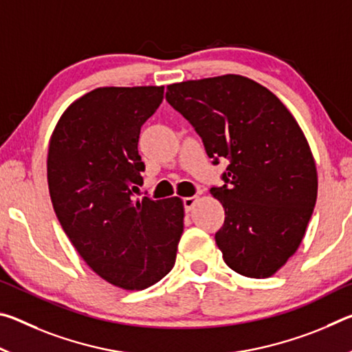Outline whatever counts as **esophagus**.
<instances>
[{
    "instance_id": "obj_1",
    "label": "esophagus",
    "mask_w": 352,
    "mask_h": 352,
    "mask_svg": "<svg viewBox=\"0 0 352 352\" xmlns=\"http://www.w3.org/2000/svg\"><path fill=\"white\" fill-rule=\"evenodd\" d=\"M197 200H199V195H192V197H184V199H183L184 210H186V211L189 212V211L194 208V205L197 204Z\"/></svg>"
}]
</instances>
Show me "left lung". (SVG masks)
<instances>
[{
    "label": "left lung",
    "instance_id": "1",
    "mask_svg": "<svg viewBox=\"0 0 352 352\" xmlns=\"http://www.w3.org/2000/svg\"><path fill=\"white\" fill-rule=\"evenodd\" d=\"M166 99L192 124L210 158H228L211 188L225 222L216 243L231 270L270 278L306 234L317 166L300 124L276 94L239 74L170 83Z\"/></svg>",
    "mask_w": 352,
    "mask_h": 352
}]
</instances>
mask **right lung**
<instances>
[{
  "label": "right lung",
  "mask_w": 352,
  "mask_h": 352,
  "mask_svg": "<svg viewBox=\"0 0 352 352\" xmlns=\"http://www.w3.org/2000/svg\"><path fill=\"white\" fill-rule=\"evenodd\" d=\"M164 87H100L62 113L47 148V186L62 228L107 283L142 290L172 270L183 233L180 197L133 200L144 163L141 126Z\"/></svg>",
  "instance_id": "1"
}]
</instances>
